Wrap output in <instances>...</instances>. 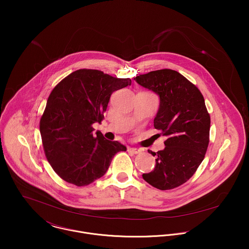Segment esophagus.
Returning a JSON list of instances; mask_svg holds the SVG:
<instances>
[{
  "instance_id": "34e87169",
  "label": "esophagus",
  "mask_w": 249,
  "mask_h": 249,
  "mask_svg": "<svg viewBox=\"0 0 249 249\" xmlns=\"http://www.w3.org/2000/svg\"><path fill=\"white\" fill-rule=\"evenodd\" d=\"M128 151L134 153V154H139L141 152L140 148H136V147H128Z\"/></svg>"
}]
</instances>
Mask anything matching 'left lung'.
Segmentation results:
<instances>
[{
  "label": "left lung",
  "mask_w": 249,
  "mask_h": 249,
  "mask_svg": "<svg viewBox=\"0 0 249 249\" xmlns=\"http://www.w3.org/2000/svg\"><path fill=\"white\" fill-rule=\"evenodd\" d=\"M134 79L159 96L154 127L167 136L163 150H148L156 157V164L142 178L159 190L175 189L194 176L208 148L211 119L204 98L195 84L175 70L149 71Z\"/></svg>",
  "instance_id": "obj_1"
}]
</instances>
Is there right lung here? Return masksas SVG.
<instances>
[{
    "label": "right lung",
    "mask_w": 249,
    "mask_h": 249,
    "mask_svg": "<svg viewBox=\"0 0 249 249\" xmlns=\"http://www.w3.org/2000/svg\"><path fill=\"white\" fill-rule=\"evenodd\" d=\"M130 84V78L79 69L53 89L39 127L46 158L59 178L87 186L105 176L117 152L126 150L101 132L95 136L93 124L104 120L112 93Z\"/></svg>",
    "instance_id": "1"
}]
</instances>
